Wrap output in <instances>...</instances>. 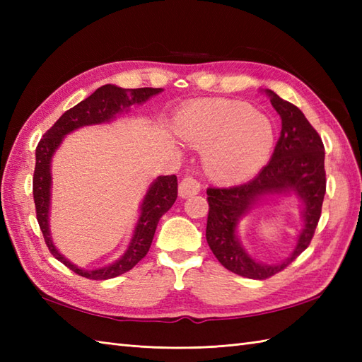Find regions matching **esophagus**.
Here are the masks:
<instances>
[{"mask_svg":"<svg viewBox=\"0 0 362 362\" xmlns=\"http://www.w3.org/2000/svg\"><path fill=\"white\" fill-rule=\"evenodd\" d=\"M202 189L201 182H199L193 175H185L179 183V194L182 197H191L194 194H199Z\"/></svg>","mask_w":362,"mask_h":362,"instance_id":"esophagus-1","label":"esophagus"}]
</instances>
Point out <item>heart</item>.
<instances>
[{
	"label": "heart",
	"mask_w": 362,
	"mask_h": 362,
	"mask_svg": "<svg viewBox=\"0 0 362 362\" xmlns=\"http://www.w3.org/2000/svg\"><path fill=\"white\" fill-rule=\"evenodd\" d=\"M183 141L205 149V169L219 182L249 179L266 163L274 146V127L267 117L230 101L188 107L175 119Z\"/></svg>",
	"instance_id": "obj_1"
}]
</instances>
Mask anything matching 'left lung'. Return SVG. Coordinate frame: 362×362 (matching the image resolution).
<instances>
[{
    "mask_svg": "<svg viewBox=\"0 0 362 362\" xmlns=\"http://www.w3.org/2000/svg\"><path fill=\"white\" fill-rule=\"evenodd\" d=\"M271 104L281 118V134L269 163L252 180L235 187H210L206 189L209 218L206 243L214 257L228 271L245 279L266 280L281 272L308 247L319 224L324 202L325 148L322 138L302 110L267 90ZM294 190L305 202V227L293 255L280 265H263L252 260L235 238L237 219L261 195Z\"/></svg>",
    "mask_w": 362,
    "mask_h": 362,
    "instance_id": "8db88e82",
    "label": "left lung"
}]
</instances>
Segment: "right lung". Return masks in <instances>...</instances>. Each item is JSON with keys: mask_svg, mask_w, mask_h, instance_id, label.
I'll use <instances>...</instances> for the list:
<instances>
[{"mask_svg": "<svg viewBox=\"0 0 362 362\" xmlns=\"http://www.w3.org/2000/svg\"><path fill=\"white\" fill-rule=\"evenodd\" d=\"M161 88H119L110 86L99 87L93 95H90L82 103L74 105L73 109L66 110L62 117L54 122L49 130L37 144L35 149V169L33 179V194L35 204V214L38 226L45 238V243L48 245L52 257L64 263L70 271L81 276H86L90 280H107L126 274L130 271L138 261H141L148 255L149 247L153 240V233L160 218L171 209L177 199V177L175 175H163L152 183L148 194H146L143 205H141V216L138 219L135 227L134 238L130 241L127 252L115 261L113 264L105 266L103 269H95V271H86L79 269L78 266L71 264L70 261L65 259L57 249L54 247L49 236L48 228V211H49V188H51V173L49 163L52 153L56 152L59 144L62 143V138L73 132L74 129L88 126V124H99L112 119L115 115L122 112L126 107L132 104H141L146 99H149L152 95L160 93Z\"/></svg>", "mask_w": 362, "mask_h": 362, "instance_id": "obj_1", "label": "right lung"}]
</instances>
